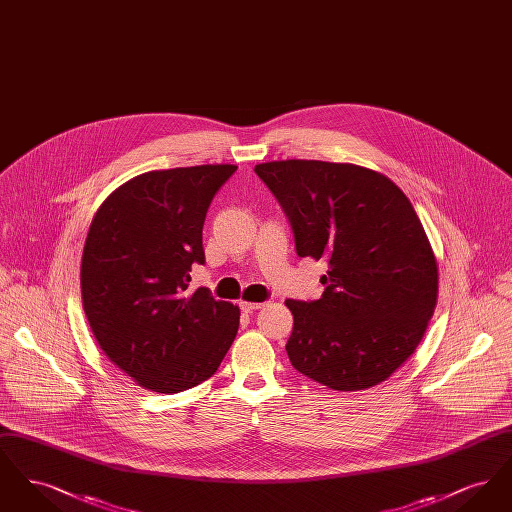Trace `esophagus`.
I'll return each mask as SVG.
<instances>
[{"label":"esophagus","mask_w":512,"mask_h":512,"mask_svg":"<svg viewBox=\"0 0 512 512\" xmlns=\"http://www.w3.org/2000/svg\"><path fill=\"white\" fill-rule=\"evenodd\" d=\"M240 307H242V311H244V313H253V311L261 309V307H263V303H253V301H240Z\"/></svg>","instance_id":"34e87169"}]
</instances>
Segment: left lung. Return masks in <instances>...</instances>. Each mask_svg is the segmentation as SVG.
I'll use <instances>...</instances> for the list:
<instances>
[{"label": "left lung", "mask_w": 512, "mask_h": 512, "mask_svg": "<svg viewBox=\"0 0 512 512\" xmlns=\"http://www.w3.org/2000/svg\"><path fill=\"white\" fill-rule=\"evenodd\" d=\"M292 222L299 257L326 261L317 301L288 299L293 368L330 390L382 384L403 365L438 303V261L409 197L351 163L255 165Z\"/></svg>", "instance_id": "8db88e82"}]
</instances>
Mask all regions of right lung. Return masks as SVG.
I'll return each mask as SVG.
<instances>
[{"label": "right lung", "instance_id": "obj_1", "mask_svg": "<svg viewBox=\"0 0 512 512\" xmlns=\"http://www.w3.org/2000/svg\"><path fill=\"white\" fill-rule=\"evenodd\" d=\"M236 165L130 178L99 205L80 265L82 307L105 357L144 390L178 393L211 378L238 334L240 307L188 293L203 265V222Z\"/></svg>", "mask_w": 512, "mask_h": 512}]
</instances>
